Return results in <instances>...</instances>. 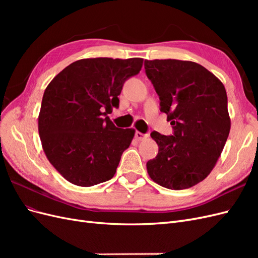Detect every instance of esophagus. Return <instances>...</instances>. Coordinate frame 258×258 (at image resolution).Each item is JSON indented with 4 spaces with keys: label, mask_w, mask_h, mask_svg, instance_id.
<instances>
[{
    "label": "esophagus",
    "mask_w": 258,
    "mask_h": 258,
    "mask_svg": "<svg viewBox=\"0 0 258 258\" xmlns=\"http://www.w3.org/2000/svg\"><path fill=\"white\" fill-rule=\"evenodd\" d=\"M146 138H147V135H144V134H142V132H140V131L136 132V139L138 140V141H143V140L146 139Z\"/></svg>",
    "instance_id": "obj_1"
}]
</instances>
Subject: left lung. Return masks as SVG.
Listing matches in <instances>:
<instances>
[{
	"mask_svg": "<svg viewBox=\"0 0 258 258\" xmlns=\"http://www.w3.org/2000/svg\"><path fill=\"white\" fill-rule=\"evenodd\" d=\"M145 73L160 99L173 136L151 134L158 155L147 173L169 189L198 184L216 165L230 131L227 93L223 83L196 62L176 59L144 61Z\"/></svg>",
	"mask_w": 258,
	"mask_h": 258,
	"instance_id": "obj_1",
	"label": "left lung"
}]
</instances>
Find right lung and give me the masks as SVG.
Returning a JSON list of instances; mask_svg holds the SVG:
<instances>
[{
	"label": "right lung",
	"instance_id": "right-lung-1",
	"mask_svg": "<svg viewBox=\"0 0 258 258\" xmlns=\"http://www.w3.org/2000/svg\"><path fill=\"white\" fill-rule=\"evenodd\" d=\"M142 66V58L81 59L46 87L38 134L46 157L70 183L90 187L114 176L136 130L116 128L107 114Z\"/></svg>",
	"mask_w": 258,
	"mask_h": 258
}]
</instances>
